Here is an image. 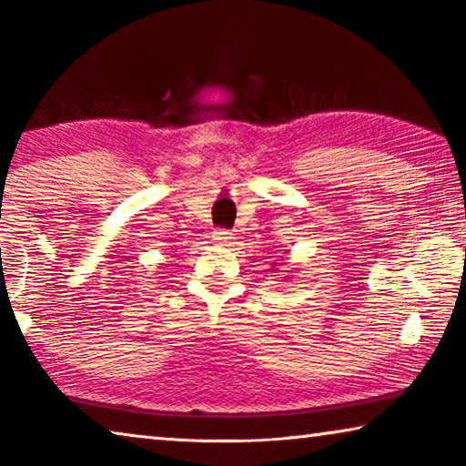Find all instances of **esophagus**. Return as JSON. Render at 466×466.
I'll list each match as a JSON object with an SVG mask.
<instances>
[{
    "mask_svg": "<svg viewBox=\"0 0 466 466\" xmlns=\"http://www.w3.org/2000/svg\"><path fill=\"white\" fill-rule=\"evenodd\" d=\"M214 240H216V242H219V244H226V242H230V240H232V234L228 232V230H222V228H219V230H216V232H214Z\"/></svg>",
    "mask_w": 466,
    "mask_h": 466,
    "instance_id": "esophagus-1",
    "label": "esophagus"
}]
</instances>
